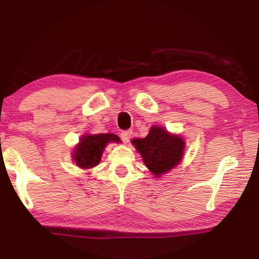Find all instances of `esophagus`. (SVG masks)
Listing matches in <instances>:
<instances>
[{
	"instance_id": "34e87169",
	"label": "esophagus",
	"mask_w": 259,
	"mask_h": 259,
	"mask_svg": "<svg viewBox=\"0 0 259 259\" xmlns=\"http://www.w3.org/2000/svg\"><path fill=\"white\" fill-rule=\"evenodd\" d=\"M131 131L130 130H126V131H122L121 133V135H120V137H121V139L123 140L124 143H128L129 140H130V138H131Z\"/></svg>"
}]
</instances>
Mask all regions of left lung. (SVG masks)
Listing matches in <instances>:
<instances>
[{
	"label": "left lung",
	"mask_w": 259,
	"mask_h": 259,
	"mask_svg": "<svg viewBox=\"0 0 259 259\" xmlns=\"http://www.w3.org/2000/svg\"><path fill=\"white\" fill-rule=\"evenodd\" d=\"M131 144L143 157L146 168L156 178L181 163L186 146L181 135L170 134L160 125H152L145 138H135Z\"/></svg>",
	"instance_id": "8db88e82"
}]
</instances>
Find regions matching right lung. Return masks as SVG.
<instances>
[{"label":"right lung","instance_id":"add662e5","mask_svg":"<svg viewBox=\"0 0 259 259\" xmlns=\"http://www.w3.org/2000/svg\"><path fill=\"white\" fill-rule=\"evenodd\" d=\"M109 143H121V139L116 135L109 133L83 135L73 150V161L83 170L95 168L99 164L105 147Z\"/></svg>","mask_w":259,"mask_h":259}]
</instances>
